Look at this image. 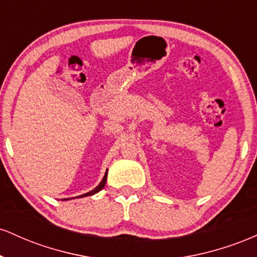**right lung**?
Wrapping results in <instances>:
<instances>
[{
	"label": "right lung",
	"mask_w": 257,
	"mask_h": 257,
	"mask_svg": "<svg viewBox=\"0 0 257 257\" xmlns=\"http://www.w3.org/2000/svg\"><path fill=\"white\" fill-rule=\"evenodd\" d=\"M106 179H107V172H106L105 176H104V179H102V181L100 182L99 186H96V187L94 188L93 191H90V192H88V193H84V194H82V196H79V197H87V196H91V194H94V193H98L99 191H101L102 188H104V186H105V184H106Z\"/></svg>",
	"instance_id": "right-lung-1"
}]
</instances>
